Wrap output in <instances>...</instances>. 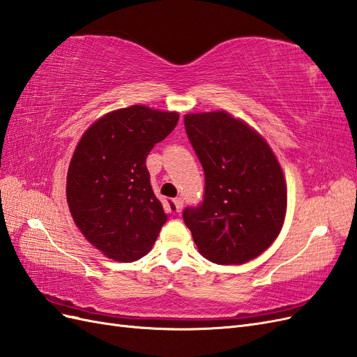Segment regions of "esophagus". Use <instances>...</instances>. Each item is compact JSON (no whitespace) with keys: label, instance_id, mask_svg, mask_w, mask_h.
<instances>
[{"label":"esophagus","instance_id":"1","mask_svg":"<svg viewBox=\"0 0 357 357\" xmlns=\"http://www.w3.org/2000/svg\"><path fill=\"white\" fill-rule=\"evenodd\" d=\"M173 203H175L176 212H181V211H182V208H184V200H182L181 197H176L175 200H173Z\"/></svg>","mask_w":357,"mask_h":357}]
</instances>
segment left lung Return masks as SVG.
I'll return each instance as SVG.
<instances>
[{"mask_svg": "<svg viewBox=\"0 0 357 357\" xmlns=\"http://www.w3.org/2000/svg\"><path fill=\"white\" fill-rule=\"evenodd\" d=\"M205 172L202 205L182 217L199 252L218 264H242L268 250L282 229L287 185L273 151L256 130L224 110L184 116Z\"/></svg>", "mask_w": 357, "mask_h": 357, "instance_id": "obj_1", "label": "left lung"}]
</instances>
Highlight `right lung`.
<instances>
[{"instance_id": "1", "label": "right lung", "mask_w": 357, "mask_h": 357, "mask_svg": "<svg viewBox=\"0 0 357 357\" xmlns=\"http://www.w3.org/2000/svg\"><path fill=\"white\" fill-rule=\"evenodd\" d=\"M178 119V112L135 105L101 116L79 140L67 172V203L80 233L112 260L146 256L167 220L146 157Z\"/></svg>"}]
</instances>
